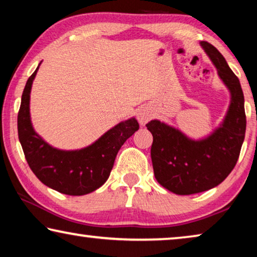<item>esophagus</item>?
<instances>
[{
    "label": "esophagus",
    "instance_id": "obj_1",
    "mask_svg": "<svg viewBox=\"0 0 257 257\" xmlns=\"http://www.w3.org/2000/svg\"><path fill=\"white\" fill-rule=\"evenodd\" d=\"M136 116H137V120H139V122H140V124L144 125L151 120L152 110L149 108V107L143 106V107H141V108H139V110H137Z\"/></svg>",
    "mask_w": 257,
    "mask_h": 257
}]
</instances>
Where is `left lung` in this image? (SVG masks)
Instances as JSON below:
<instances>
[{"label":"left lung","mask_w":257,"mask_h":257,"mask_svg":"<svg viewBox=\"0 0 257 257\" xmlns=\"http://www.w3.org/2000/svg\"><path fill=\"white\" fill-rule=\"evenodd\" d=\"M200 45L229 92V105L223 121L198 140L157 118L147 124L153 136L151 159L155 178L177 195L202 193L223 182L238 162L246 133L244 98L238 77L216 47L206 41Z\"/></svg>","instance_id":"1"}]
</instances>
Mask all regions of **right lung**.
<instances>
[{"instance_id": "right-lung-1", "label": "right lung", "mask_w": 257, "mask_h": 257, "mask_svg": "<svg viewBox=\"0 0 257 257\" xmlns=\"http://www.w3.org/2000/svg\"><path fill=\"white\" fill-rule=\"evenodd\" d=\"M41 62L26 82L18 113V137L31 170L41 182L59 193L80 196L108 179L122 145L140 128L135 117L121 121L93 143L77 150H62L47 143L33 128L31 89Z\"/></svg>"}]
</instances>
